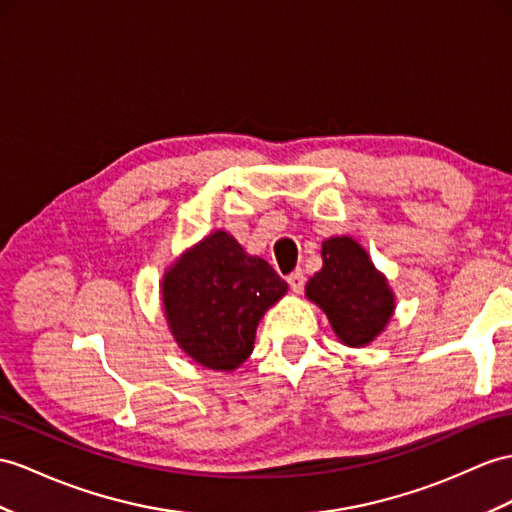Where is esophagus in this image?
Returning <instances> with one entry per match:
<instances>
[{"label": "esophagus", "mask_w": 512, "mask_h": 512, "mask_svg": "<svg viewBox=\"0 0 512 512\" xmlns=\"http://www.w3.org/2000/svg\"><path fill=\"white\" fill-rule=\"evenodd\" d=\"M286 282H289V286L291 289L295 291V293H299L304 289V284H306V276H304V271L302 269H295L289 278H286Z\"/></svg>", "instance_id": "obj_1"}]
</instances>
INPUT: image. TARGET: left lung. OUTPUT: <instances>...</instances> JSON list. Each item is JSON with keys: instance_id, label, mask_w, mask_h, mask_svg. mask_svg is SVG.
<instances>
[{"instance_id": "8db88e82", "label": "left lung", "mask_w": 512, "mask_h": 512, "mask_svg": "<svg viewBox=\"0 0 512 512\" xmlns=\"http://www.w3.org/2000/svg\"><path fill=\"white\" fill-rule=\"evenodd\" d=\"M323 267L306 284L308 299L328 315L345 345L360 347L384 330L393 315V293L350 236L323 243Z\"/></svg>"}]
</instances>
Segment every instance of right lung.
Returning <instances> with one entry per match:
<instances>
[{
    "instance_id": "right-lung-1",
    "label": "right lung",
    "mask_w": 512,
    "mask_h": 512,
    "mask_svg": "<svg viewBox=\"0 0 512 512\" xmlns=\"http://www.w3.org/2000/svg\"><path fill=\"white\" fill-rule=\"evenodd\" d=\"M286 293L267 260L247 256L228 232L186 252L162 282V304L178 345L195 363L230 371L252 354L260 317Z\"/></svg>"
}]
</instances>
